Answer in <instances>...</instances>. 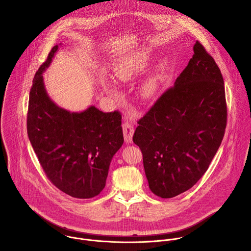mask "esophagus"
I'll use <instances>...</instances> for the list:
<instances>
[{"label": "esophagus", "instance_id": "34e87169", "mask_svg": "<svg viewBox=\"0 0 251 251\" xmlns=\"http://www.w3.org/2000/svg\"><path fill=\"white\" fill-rule=\"evenodd\" d=\"M124 140L126 143H132V138L134 135V125L132 122H124L122 125Z\"/></svg>", "mask_w": 251, "mask_h": 251}]
</instances>
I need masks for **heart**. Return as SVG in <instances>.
Listing matches in <instances>:
<instances>
[{
  "mask_svg": "<svg viewBox=\"0 0 251 251\" xmlns=\"http://www.w3.org/2000/svg\"><path fill=\"white\" fill-rule=\"evenodd\" d=\"M151 58L152 52L149 50H141L124 56L114 65L113 75L115 80L120 82H128L132 80L143 69L146 68ZM161 68L162 64L157 66L142 82L140 86V94L144 99L153 100L157 97L160 90ZM101 82L103 88L107 92L115 94L116 91L114 85L110 80L103 79Z\"/></svg>",
  "mask_w": 251,
  "mask_h": 251,
  "instance_id": "heart-1",
  "label": "heart"
}]
</instances>
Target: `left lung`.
<instances>
[{"instance_id": "1", "label": "left lung", "mask_w": 251, "mask_h": 251, "mask_svg": "<svg viewBox=\"0 0 251 251\" xmlns=\"http://www.w3.org/2000/svg\"><path fill=\"white\" fill-rule=\"evenodd\" d=\"M226 118L221 70L197 42L183 73L138 121L133 136L152 193L170 199L196 185L222 144Z\"/></svg>"}]
</instances>
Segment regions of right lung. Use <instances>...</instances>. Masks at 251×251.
Wrapping results in <instances>:
<instances>
[{"label": "right lung", "mask_w": 251, "mask_h": 251, "mask_svg": "<svg viewBox=\"0 0 251 251\" xmlns=\"http://www.w3.org/2000/svg\"><path fill=\"white\" fill-rule=\"evenodd\" d=\"M57 50V45L51 49L32 80L27 136L49 180L70 197L90 199L104 189L111 160L123 145L122 116L95 106L69 112L50 98L43 73Z\"/></svg>", "instance_id": "obj_1"}]
</instances>
